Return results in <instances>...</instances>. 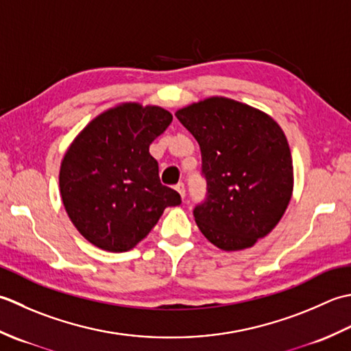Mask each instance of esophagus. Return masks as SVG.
Returning a JSON list of instances; mask_svg holds the SVG:
<instances>
[{
    "mask_svg": "<svg viewBox=\"0 0 351 351\" xmlns=\"http://www.w3.org/2000/svg\"><path fill=\"white\" fill-rule=\"evenodd\" d=\"M174 189L178 192V194H180V197H182V198H184V197H186V188H184V184H183V183H177V184L174 186Z\"/></svg>",
    "mask_w": 351,
    "mask_h": 351,
    "instance_id": "esophagus-1",
    "label": "esophagus"
}]
</instances>
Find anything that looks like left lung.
<instances>
[{"mask_svg":"<svg viewBox=\"0 0 351 351\" xmlns=\"http://www.w3.org/2000/svg\"><path fill=\"white\" fill-rule=\"evenodd\" d=\"M202 149L207 194L195 223L226 252L253 247L277 226L294 186L286 136L267 113L224 97L177 110Z\"/></svg>","mask_w":351,"mask_h":351,"instance_id":"1","label":"left lung"}]
</instances>
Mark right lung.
Here are the masks:
<instances>
[{"instance_id":"right-lung-1","label":"right lung","mask_w":351,"mask_h":351,"mask_svg":"<svg viewBox=\"0 0 351 351\" xmlns=\"http://www.w3.org/2000/svg\"><path fill=\"white\" fill-rule=\"evenodd\" d=\"M173 115L157 106L124 103L86 125L60 165V194L69 219L90 244L112 253L132 250L168 206L182 203L163 186L149 144Z\"/></svg>"}]
</instances>
